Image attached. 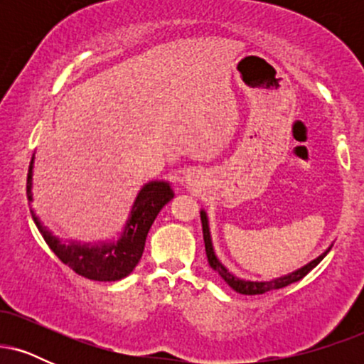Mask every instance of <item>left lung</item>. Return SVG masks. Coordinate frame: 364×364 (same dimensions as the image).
<instances>
[{"mask_svg": "<svg viewBox=\"0 0 364 364\" xmlns=\"http://www.w3.org/2000/svg\"><path fill=\"white\" fill-rule=\"evenodd\" d=\"M200 219H202V231H203V243H205V252H207V260H208V265L212 267V270H215L217 274L220 275V277L224 279V282L228 284L231 289H235L236 292H240V294H248V296H253V294H263V292H269V291H274V289H281V287H286L289 286L292 282H298L301 281V279L306 275L310 270L315 269L318 263L323 260V257L330 252V248L325 252L323 255H320L318 258H315V260L308 263V265H304L303 269L296 270V272H292L289 275H286V277H281V279H275V281H269V282H253V281H243V279H237L229 272L228 269L217 260L215 253H214V248H212V241H210V232H208V223H207V215L205 212H200Z\"/></svg>", "mask_w": 364, "mask_h": 364, "instance_id": "obj_1", "label": "left lung"}]
</instances>
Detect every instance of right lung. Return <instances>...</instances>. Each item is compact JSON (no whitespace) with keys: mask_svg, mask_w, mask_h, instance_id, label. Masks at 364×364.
Here are the masks:
<instances>
[{"mask_svg":"<svg viewBox=\"0 0 364 364\" xmlns=\"http://www.w3.org/2000/svg\"><path fill=\"white\" fill-rule=\"evenodd\" d=\"M32 161L27 174V198L32 200ZM174 193L171 186L164 181L149 183L141 188L133 205L132 217H129L124 235L118 243L104 246H85V245H65L58 237H54L48 229L41 225L37 217L34 223L43 235L44 241L53 250L60 260L68 265L75 274L90 281L111 282L127 277L140 262L144 253L147 232L161 208L173 198ZM32 212V210H31ZM34 215V214H32Z\"/></svg>","mask_w":364,"mask_h":364,"instance_id":"add662e5","label":"right lung"}]
</instances>
